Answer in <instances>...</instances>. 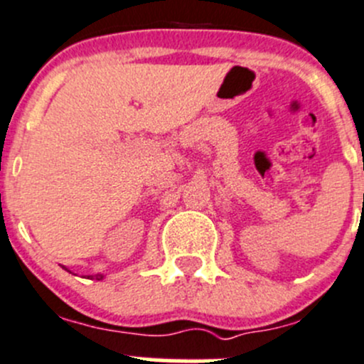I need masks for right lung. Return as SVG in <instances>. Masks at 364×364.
I'll use <instances>...</instances> for the list:
<instances>
[{
  "mask_svg": "<svg viewBox=\"0 0 364 364\" xmlns=\"http://www.w3.org/2000/svg\"><path fill=\"white\" fill-rule=\"evenodd\" d=\"M100 278H102V276H97V279H100Z\"/></svg>",
  "mask_w": 364,
  "mask_h": 364,
  "instance_id": "1",
  "label": "right lung"
}]
</instances>
